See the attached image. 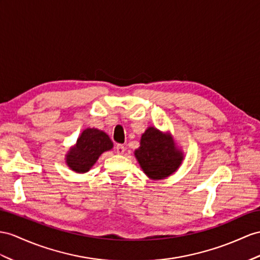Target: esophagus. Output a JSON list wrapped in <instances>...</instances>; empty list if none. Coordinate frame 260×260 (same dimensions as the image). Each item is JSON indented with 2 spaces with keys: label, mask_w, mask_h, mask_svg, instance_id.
Here are the masks:
<instances>
[{
  "label": "esophagus",
  "mask_w": 260,
  "mask_h": 260,
  "mask_svg": "<svg viewBox=\"0 0 260 260\" xmlns=\"http://www.w3.org/2000/svg\"><path fill=\"white\" fill-rule=\"evenodd\" d=\"M124 151H125L124 145H122V144H117L116 145V152L118 154H123Z\"/></svg>",
  "instance_id": "34e87169"
}]
</instances>
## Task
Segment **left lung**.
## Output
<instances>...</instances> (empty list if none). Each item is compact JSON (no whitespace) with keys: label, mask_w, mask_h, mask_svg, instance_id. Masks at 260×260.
I'll use <instances>...</instances> for the list:
<instances>
[{"label":"left lung","mask_w":260,"mask_h":260,"mask_svg":"<svg viewBox=\"0 0 260 260\" xmlns=\"http://www.w3.org/2000/svg\"><path fill=\"white\" fill-rule=\"evenodd\" d=\"M136 157L143 172L153 180L166 179L174 173L183 160L182 152L176 150L172 138L150 126L141 137Z\"/></svg>","instance_id":"8db88e82"}]
</instances>
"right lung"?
<instances>
[{"mask_svg":"<svg viewBox=\"0 0 260 260\" xmlns=\"http://www.w3.org/2000/svg\"><path fill=\"white\" fill-rule=\"evenodd\" d=\"M112 141L104 131L86 129L78 138L77 143L67 154V164L75 172L85 173L105 151L112 149Z\"/></svg>","mask_w":260,"mask_h":260,"instance_id":"right-lung-1","label":"right lung"}]
</instances>
